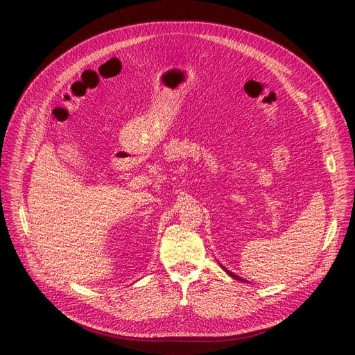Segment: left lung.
Returning a JSON list of instances; mask_svg holds the SVG:
<instances>
[{"instance_id":"1","label":"left lung","mask_w":355,"mask_h":355,"mask_svg":"<svg viewBox=\"0 0 355 355\" xmlns=\"http://www.w3.org/2000/svg\"><path fill=\"white\" fill-rule=\"evenodd\" d=\"M222 268H223V270H225V271H226V272H227V274H229V275H230V277H232V278H234V279H237V281H243V282H244V279H243V278H240V277H239V275H234V274H233V272H232V271H229V270H226V268H225V267H223V266H222Z\"/></svg>"}]
</instances>
